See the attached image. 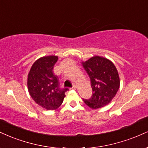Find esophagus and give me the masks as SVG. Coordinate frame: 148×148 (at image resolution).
Segmentation results:
<instances>
[{
  "label": "esophagus",
  "instance_id": "obj_1",
  "mask_svg": "<svg viewBox=\"0 0 148 148\" xmlns=\"http://www.w3.org/2000/svg\"><path fill=\"white\" fill-rule=\"evenodd\" d=\"M76 88H77V85H73V87H72V89H73V90H76Z\"/></svg>",
  "mask_w": 148,
  "mask_h": 148
}]
</instances>
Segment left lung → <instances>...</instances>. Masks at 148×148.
Here are the masks:
<instances>
[{"mask_svg": "<svg viewBox=\"0 0 148 148\" xmlns=\"http://www.w3.org/2000/svg\"><path fill=\"white\" fill-rule=\"evenodd\" d=\"M81 63L90 76L93 91L92 97L83 101L93 110L109 104L120 87V78L114 64L100 56H94Z\"/></svg>", "mask_w": 148, "mask_h": 148, "instance_id": "8db88e82", "label": "left lung"}]
</instances>
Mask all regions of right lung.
<instances>
[{
  "instance_id": "add662e5",
  "label": "right lung",
  "mask_w": 148,
  "mask_h": 148,
  "mask_svg": "<svg viewBox=\"0 0 148 148\" xmlns=\"http://www.w3.org/2000/svg\"><path fill=\"white\" fill-rule=\"evenodd\" d=\"M58 59L55 55L45 56L37 59L27 75L28 92L36 103L47 110H55L63 103L68 89L58 88V76L52 72Z\"/></svg>"
}]
</instances>
